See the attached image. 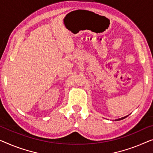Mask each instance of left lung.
<instances>
[{"mask_svg": "<svg viewBox=\"0 0 153 153\" xmlns=\"http://www.w3.org/2000/svg\"><path fill=\"white\" fill-rule=\"evenodd\" d=\"M126 117H127V116H126V117H122V118H120V119L115 120V121H119V120H123V119H124V118H126Z\"/></svg>", "mask_w": 153, "mask_h": 153, "instance_id": "1", "label": "left lung"}]
</instances>
